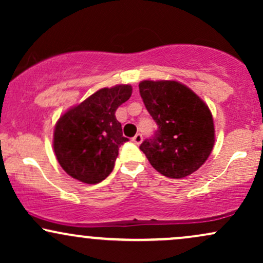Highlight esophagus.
I'll return each mask as SVG.
<instances>
[{
    "label": "esophagus",
    "instance_id": "34e87169",
    "mask_svg": "<svg viewBox=\"0 0 263 263\" xmlns=\"http://www.w3.org/2000/svg\"><path fill=\"white\" fill-rule=\"evenodd\" d=\"M142 138H143V137H142V135L141 134H137L134 138H132V142H134L135 144H140L141 142H142Z\"/></svg>",
    "mask_w": 263,
    "mask_h": 263
}]
</instances>
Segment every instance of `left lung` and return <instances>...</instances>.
I'll list each match as a JSON object with an SVG mask.
<instances>
[{"label": "left lung", "instance_id": "left-lung-1", "mask_svg": "<svg viewBox=\"0 0 263 263\" xmlns=\"http://www.w3.org/2000/svg\"><path fill=\"white\" fill-rule=\"evenodd\" d=\"M142 100L158 129L140 149L164 177L180 179L204 164L215 142L213 115L193 90L176 80H143Z\"/></svg>", "mask_w": 263, "mask_h": 263}]
</instances>
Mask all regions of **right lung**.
<instances>
[{"mask_svg": "<svg viewBox=\"0 0 263 263\" xmlns=\"http://www.w3.org/2000/svg\"><path fill=\"white\" fill-rule=\"evenodd\" d=\"M131 85L98 90L60 116L54 129L53 148L60 167L74 179L100 183L114 170L121 144V123L117 107L131 98Z\"/></svg>", "mask_w": 263, "mask_h": 263, "instance_id": "add662e5", "label": "right lung"}]
</instances>
